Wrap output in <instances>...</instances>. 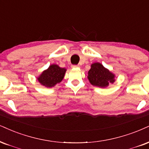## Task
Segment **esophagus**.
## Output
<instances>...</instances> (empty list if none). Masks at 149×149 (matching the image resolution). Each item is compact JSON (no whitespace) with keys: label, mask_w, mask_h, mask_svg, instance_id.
<instances>
[{"label":"esophagus","mask_w":149,"mask_h":149,"mask_svg":"<svg viewBox=\"0 0 149 149\" xmlns=\"http://www.w3.org/2000/svg\"><path fill=\"white\" fill-rule=\"evenodd\" d=\"M71 67L72 68H79V65H72Z\"/></svg>","instance_id":"esophagus-1"}]
</instances>
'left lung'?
<instances>
[{"label":"left lung","mask_w":149,"mask_h":149,"mask_svg":"<svg viewBox=\"0 0 149 149\" xmlns=\"http://www.w3.org/2000/svg\"><path fill=\"white\" fill-rule=\"evenodd\" d=\"M88 78L92 85L101 88H105L115 81V75L100 63L92 64Z\"/></svg>","instance_id":"left-lung-1"}]
</instances>
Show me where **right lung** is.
Segmentation results:
<instances>
[{
  "mask_svg": "<svg viewBox=\"0 0 149 149\" xmlns=\"http://www.w3.org/2000/svg\"><path fill=\"white\" fill-rule=\"evenodd\" d=\"M66 70L57 65H51L46 70L43 71L37 79L43 86L51 88L60 83L64 77Z\"/></svg>",
  "mask_w": 149,
  "mask_h": 149,
  "instance_id": "add662e5",
  "label": "right lung"
}]
</instances>
